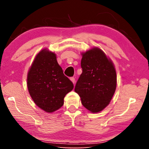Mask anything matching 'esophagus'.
Wrapping results in <instances>:
<instances>
[{"mask_svg": "<svg viewBox=\"0 0 149 149\" xmlns=\"http://www.w3.org/2000/svg\"><path fill=\"white\" fill-rule=\"evenodd\" d=\"M70 80H71L73 82V84H75V78H74V77H70Z\"/></svg>", "mask_w": 149, "mask_h": 149, "instance_id": "obj_1", "label": "esophagus"}]
</instances>
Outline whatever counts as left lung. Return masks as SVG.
Segmentation results:
<instances>
[{
	"label": "left lung",
	"mask_w": 149,
	"mask_h": 149,
	"mask_svg": "<svg viewBox=\"0 0 149 149\" xmlns=\"http://www.w3.org/2000/svg\"><path fill=\"white\" fill-rule=\"evenodd\" d=\"M82 74L75 84L85 108L99 112L108 105L116 88V73L112 62L98 48L82 54Z\"/></svg>",
	"instance_id": "8db88e82"
}]
</instances>
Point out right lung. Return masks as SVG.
<instances>
[{"instance_id": "right-lung-1", "label": "right lung", "mask_w": 149, "mask_h": 149, "mask_svg": "<svg viewBox=\"0 0 149 149\" xmlns=\"http://www.w3.org/2000/svg\"><path fill=\"white\" fill-rule=\"evenodd\" d=\"M27 88L37 106L51 113L62 107L74 84L63 73L56 54L45 49L37 55L29 69Z\"/></svg>"}]
</instances>
